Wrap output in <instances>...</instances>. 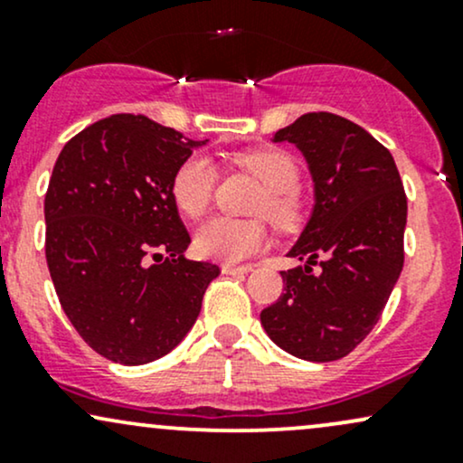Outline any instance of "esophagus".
I'll return each mask as SVG.
<instances>
[{"mask_svg": "<svg viewBox=\"0 0 463 463\" xmlns=\"http://www.w3.org/2000/svg\"><path fill=\"white\" fill-rule=\"evenodd\" d=\"M250 269H252V265H231V263H224V265H222V272H224V274H231V276L248 274Z\"/></svg>", "mask_w": 463, "mask_h": 463, "instance_id": "obj_1", "label": "esophagus"}]
</instances>
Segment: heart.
<instances>
[{"label": "heart", "instance_id": "obj_1", "mask_svg": "<svg viewBox=\"0 0 463 463\" xmlns=\"http://www.w3.org/2000/svg\"><path fill=\"white\" fill-rule=\"evenodd\" d=\"M237 167L246 169L265 187L257 213L274 226L289 228L300 220V200L296 187L300 180L298 161L279 147L239 152L232 156ZM217 183L215 167L204 156H189L178 165L172 178V198L180 213L200 217L209 209ZM265 246L261 222H241L231 217H213L195 232V250L206 259L237 263L252 257Z\"/></svg>", "mask_w": 463, "mask_h": 463}]
</instances>
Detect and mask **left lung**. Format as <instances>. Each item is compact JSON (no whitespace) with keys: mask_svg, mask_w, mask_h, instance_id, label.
<instances>
[{"mask_svg":"<svg viewBox=\"0 0 463 463\" xmlns=\"http://www.w3.org/2000/svg\"><path fill=\"white\" fill-rule=\"evenodd\" d=\"M305 154L316 204L280 272L285 294L261 311L269 339L305 361L346 357L383 313L405 261L407 195L390 150L333 113H307L280 128ZM311 264L321 272L312 274Z\"/></svg>","mask_w":463,"mask_h":463,"instance_id":"left-lung-1","label":"left lung"}]
</instances>
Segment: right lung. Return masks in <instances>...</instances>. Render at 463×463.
<instances>
[{
	"mask_svg": "<svg viewBox=\"0 0 463 463\" xmlns=\"http://www.w3.org/2000/svg\"><path fill=\"white\" fill-rule=\"evenodd\" d=\"M191 141L143 115H110L65 143L45 194V259L80 337L124 365L161 359L200 316L220 268L189 261L172 198Z\"/></svg>",
	"mask_w": 463,
	"mask_h": 463,
	"instance_id": "add662e5",
	"label": "right lung"
}]
</instances>
